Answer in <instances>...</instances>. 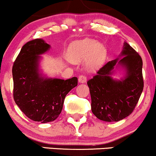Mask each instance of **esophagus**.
I'll return each instance as SVG.
<instances>
[{"label":"esophagus","instance_id":"1","mask_svg":"<svg viewBox=\"0 0 156 156\" xmlns=\"http://www.w3.org/2000/svg\"><path fill=\"white\" fill-rule=\"evenodd\" d=\"M87 80V78L86 76H83V75H81V76H79L78 78V81L80 83H85Z\"/></svg>","mask_w":156,"mask_h":156}]
</instances>
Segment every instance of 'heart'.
Masks as SVG:
<instances>
[{
    "label": "heart",
    "mask_w": 156,
    "mask_h": 156,
    "mask_svg": "<svg viewBox=\"0 0 156 156\" xmlns=\"http://www.w3.org/2000/svg\"><path fill=\"white\" fill-rule=\"evenodd\" d=\"M68 58L73 62H80L89 57V67H94L103 62L106 56V49L94 39H83L72 43L68 50Z\"/></svg>",
    "instance_id": "1"
}]
</instances>
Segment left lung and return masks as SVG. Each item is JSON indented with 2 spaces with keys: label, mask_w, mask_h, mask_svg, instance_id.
<instances>
[{
  "label": "left lung",
  "mask_w": 156,
  "mask_h": 156,
  "mask_svg": "<svg viewBox=\"0 0 156 156\" xmlns=\"http://www.w3.org/2000/svg\"><path fill=\"white\" fill-rule=\"evenodd\" d=\"M120 60L107 62L87 81L92 99V112L105 122H117L129 116L135 109L144 88L142 59L128 44L125 43ZM127 69V76L121 81L110 76L116 62Z\"/></svg>",
  "instance_id": "left-lung-1"
}]
</instances>
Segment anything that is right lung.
<instances>
[{
  "label": "right lung",
  "mask_w": 156,
  "mask_h": 156,
  "mask_svg": "<svg viewBox=\"0 0 156 156\" xmlns=\"http://www.w3.org/2000/svg\"><path fill=\"white\" fill-rule=\"evenodd\" d=\"M50 45L41 39L23 46L12 67L13 97L25 115L31 120L46 123L55 120L63 108L64 98L78 85V78H44L38 73L39 55Z\"/></svg>",
  "instance_id": "obj_1"
}]
</instances>
